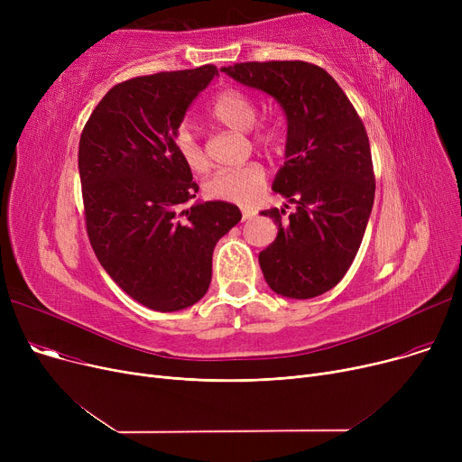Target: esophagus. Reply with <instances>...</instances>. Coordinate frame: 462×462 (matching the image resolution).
Here are the masks:
<instances>
[{
    "instance_id": "obj_1",
    "label": "esophagus",
    "mask_w": 462,
    "mask_h": 462,
    "mask_svg": "<svg viewBox=\"0 0 462 462\" xmlns=\"http://www.w3.org/2000/svg\"><path fill=\"white\" fill-rule=\"evenodd\" d=\"M253 211L251 209H241V221H251Z\"/></svg>"
}]
</instances>
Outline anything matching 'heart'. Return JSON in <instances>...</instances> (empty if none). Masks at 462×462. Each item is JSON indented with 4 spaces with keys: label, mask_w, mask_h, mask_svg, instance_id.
I'll list each match as a JSON object with an SVG mask.
<instances>
[{
    "label": "heart",
    "mask_w": 462,
    "mask_h": 462,
    "mask_svg": "<svg viewBox=\"0 0 462 462\" xmlns=\"http://www.w3.org/2000/svg\"><path fill=\"white\" fill-rule=\"evenodd\" d=\"M211 117L232 131L245 133L249 131L258 117V106L254 99L241 89H225L218 93L211 106ZM253 138L256 143L275 148L281 140V129L273 124H263L253 131ZM174 145L183 159V162L192 170V172H206L209 168V159L202 148V143L197 140L187 127H180L174 134ZM265 187V170L258 162H247L244 166L221 170L213 174L204 190L209 199L247 204L254 200Z\"/></svg>",
    "instance_id": "1"
}]
</instances>
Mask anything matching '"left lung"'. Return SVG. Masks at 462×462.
I'll list each match as a JSON object with an SVG mask.
<instances>
[{"mask_svg": "<svg viewBox=\"0 0 462 462\" xmlns=\"http://www.w3.org/2000/svg\"><path fill=\"white\" fill-rule=\"evenodd\" d=\"M223 70L275 97L288 119L286 162L273 190L296 211L286 218L284 209L262 211L279 228L258 254L263 279L281 296L317 298L346 275L373 209L365 125L341 86L314 63L245 61Z\"/></svg>", "mask_w": 462, "mask_h": 462, "instance_id": "1", "label": "left lung"}]
</instances>
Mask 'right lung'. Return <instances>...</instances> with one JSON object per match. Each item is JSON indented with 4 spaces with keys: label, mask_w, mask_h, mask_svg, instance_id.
Returning a JSON list of instances; mask_svg holds the SVG:
<instances>
[{
    "label": "right lung",
    "mask_w": 462,
    "mask_h": 462,
    "mask_svg": "<svg viewBox=\"0 0 462 462\" xmlns=\"http://www.w3.org/2000/svg\"><path fill=\"white\" fill-rule=\"evenodd\" d=\"M215 65L116 84L86 121L79 170L89 244L114 282L143 307L172 312L204 298L217 241L237 206L183 208L199 185L174 134Z\"/></svg>",
    "instance_id": "add662e5"
}]
</instances>
